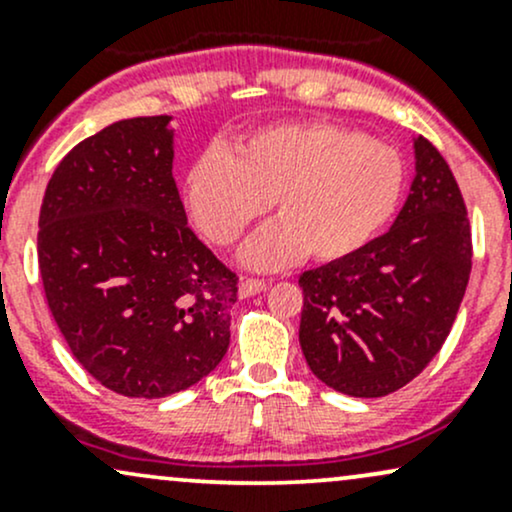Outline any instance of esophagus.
<instances>
[{
    "mask_svg": "<svg viewBox=\"0 0 512 512\" xmlns=\"http://www.w3.org/2000/svg\"><path fill=\"white\" fill-rule=\"evenodd\" d=\"M264 289H267V281L264 279H245V281H240L238 293L243 298H248V296H257V293H262Z\"/></svg>",
    "mask_w": 512,
    "mask_h": 512,
    "instance_id": "obj_1",
    "label": "esophagus"
}]
</instances>
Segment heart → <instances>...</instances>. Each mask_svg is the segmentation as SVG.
Listing matches in <instances>:
<instances>
[{
    "mask_svg": "<svg viewBox=\"0 0 512 512\" xmlns=\"http://www.w3.org/2000/svg\"><path fill=\"white\" fill-rule=\"evenodd\" d=\"M407 185L392 144L332 122L262 127L231 151L209 149L185 178V202L199 231L233 245L267 211L240 252L252 269H279L305 255L334 262L354 255L397 214Z\"/></svg>",
    "mask_w": 512,
    "mask_h": 512,
    "instance_id": "heart-1",
    "label": "heart"
}]
</instances>
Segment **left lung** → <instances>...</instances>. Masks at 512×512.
<instances>
[{"instance_id":"8db88e82","label":"left lung","mask_w":512,"mask_h":512,"mask_svg":"<svg viewBox=\"0 0 512 512\" xmlns=\"http://www.w3.org/2000/svg\"><path fill=\"white\" fill-rule=\"evenodd\" d=\"M414 180L385 236L303 272L301 349L349 397H385L414 380L448 339L472 272L467 209L448 163L414 137Z\"/></svg>"}]
</instances>
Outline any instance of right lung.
<instances>
[{
	"label": "right lung",
	"mask_w": 512,
	"mask_h": 512,
	"mask_svg": "<svg viewBox=\"0 0 512 512\" xmlns=\"http://www.w3.org/2000/svg\"><path fill=\"white\" fill-rule=\"evenodd\" d=\"M170 115L113 122L55 168L38 264L76 361L125 397L199 383L231 342L238 279L187 226Z\"/></svg>",
	"instance_id": "1"
}]
</instances>
